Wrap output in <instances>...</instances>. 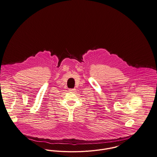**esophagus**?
<instances>
[{
  "label": "esophagus",
  "mask_w": 157,
  "mask_h": 157,
  "mask_svg": "<svg viewBox=\"0 0 157 157\" xmlns=\"http://www.w3.org/2000/svg\"><path fill=\"white\" fill-rule=\"evenodd\" d=\"M70 91H72V92H73V91H74V89H70Z\"/></svg>",
  "instance_id": "34e87169"
}]
</instances>
